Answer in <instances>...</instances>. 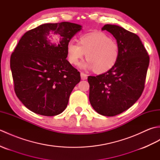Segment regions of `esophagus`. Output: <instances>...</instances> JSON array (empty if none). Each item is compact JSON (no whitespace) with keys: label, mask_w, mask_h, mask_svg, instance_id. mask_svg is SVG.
Instances as JSON below:
<instances>
[{"label":"esophagus","mask_w":160,"mask_h":160,"mask_svg":"<svg viewBox=\"0 0 160 160\" xmlns=\"http://www.w3.org/2000/svg\"><path fill=\"white\" fill-rule=\"evenodd\" d=\"M80 76H81V79H82V80H87V75L85 74L84 73L81 72L80 73Z\"/></svg>","instance_id":"esophagus-1"}]
</instances>
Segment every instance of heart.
Listing matches in <instances>:
<instances>
[{"label":"heart","instance_id":"1","mask_svg":"<svg viewBox=\"0 0 160 160\" xmlns=\"http://www.w3.org/2000/svg\"><path fill=\"white\" fill-rule=\"evenodd\" d=\"M85 53L87 60L81 64V67L94 69L97 73H103L113 69L117 64L120 47L110 36L100 32L81 35L78 43L73 41L68 43L67 58L73 65H78Z\"/></svg>","mask_w":160,"mask_h":160}]
</instances>
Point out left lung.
Here are the masks:
<instances>
[{
    "instance_id": "8db88e82",
    "label": "left lung",
    "mask_w": 160,
    "mask_h": 160,
    "mask_svg": "<svg viewBox=\"0 0 160 160\" xmlns=\"http://www.w3.org/2000/svg\"><path fill=\"white\" fill-rule=\"evenodd\" d=\"M116 39L120 57L115 67L97 76H89V101L97 113L115 116L132 107L140 98L149 64V56L138 35L122 27L105 25Z\"/></svg>"
}]
</instances>
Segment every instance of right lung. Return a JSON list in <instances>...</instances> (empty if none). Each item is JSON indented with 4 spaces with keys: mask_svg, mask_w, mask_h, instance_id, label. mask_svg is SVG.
Segmentation results:
<instances>
[{
    "mask_svg": "<svg viewBox=\"0 0 160 160\" xmlns=\"http://www.w3.org/2000/svg\"><path fill=\"white\" fill-rule=\"evenodd\" d=\"M82 26L46 23L20 38L10 58L14 91L25 106L37 114L53 116L65 109L79 71L66 58L67 46Z\"/></svg>",
    "mask_w": 160,
    "mask_h": 160,
    "instance_id": "1",
    "label": "right lung"
}]
</instances>
